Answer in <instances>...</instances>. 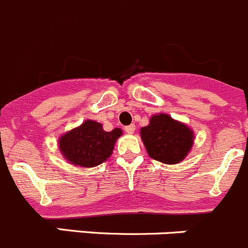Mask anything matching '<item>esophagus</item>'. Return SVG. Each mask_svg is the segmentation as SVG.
<instances>
[{
  "instance_id": "34e87169",
  "label": "esophagus",
  "mask_w": 248,
  "mask_h": 248,
  "mask_svg": "<svg viewBox=\"0 0 248 248\" xmlns=\"http://www.w3.org/2000/svg\"><path fill=\"white\" fill-rule=\"evenodd\" d=\"M135 129H136L135 125H134V124H131V125L125 126V129H124V130H125L128 134H133L134 131H135Z\"/></svg>"
}]
</instances>
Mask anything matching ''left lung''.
Returning a JSON list of instances; mask_svg holds the SVG:
<instances>
[{
  "label": "left lung",
  "mask_w": 248,
  "mask_h": 248,
  "mask_svg": "<svg viewBox=\"0 0 248 248\" xmlns=\"http://www.w3.org/2000/svg\"><path fill=\"white\" fill-rule=\"evenodd\" d=\"M148 155L166 164L180 163L193 145V131L170 115L155 114L140 130Z\"/></svg>",
  "instance_id": "left-lung-1"
}]
</instances>
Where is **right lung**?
<instances>
[{"label":"right lung","instance_id":"obj_1","mask_svg":"<svg viewBox=\"0 0 248 248\" xmlns=\"http://www.w3.org/2000/svg\"><path fill=\"white\" fill-rule=\"evenodd\" d=\"M122 134L119 128L105 131L101 123L85 120L80 126L61 136L60 151L74 166L93 168L110 157L115 141Z\"/></svg>","mask_w":248,"mask_h":248}]
</instances>
